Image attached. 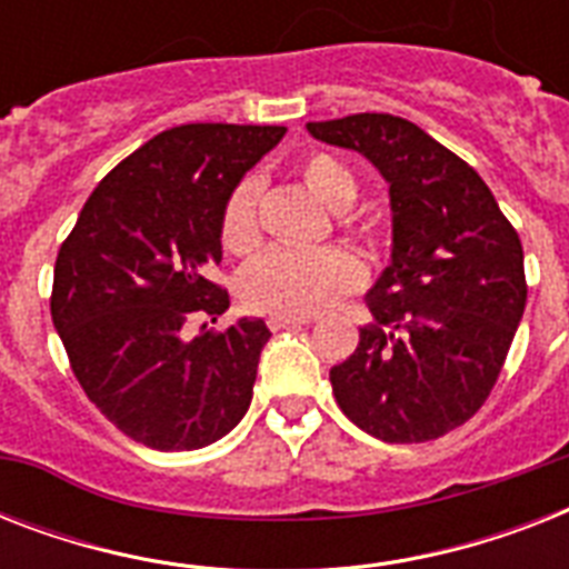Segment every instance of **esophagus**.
<instances>
[{
  "mask_svg": "<svg viewBox=\"0 0 569 569\" xmlns=\"http://www.w3.org/2000/svg\"><path fill=\"white\" fill-rule=\"evenodd\" d=\"M312 316H271L268 319V328L271 330H286V328H301V325H310Z\"/></svg>",
  "mask_w": 569,
  "mask_h": 569,
  "instance_id": "34e87169",
  "label": "esophagus"
}]
</instances>
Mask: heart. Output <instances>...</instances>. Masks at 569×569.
<instances>
[{"mask_svg":"<svg viewBox=\"0 0 569 569\" xmlns=\"http://www.w3.org/2000/svg\"><path fill=\"white\" fill-rule=\"evenodd\" d=\"M298 177L312 197L333 209H346L357 197L355 173L330 153H310L298 162ZM342 227L355 236H372V223L342 214ZM259 182H236L221 209V244L232 257H248L259 248ZM363 280V266L342 248L268 250L241 274V301L262 316H316L328 310Z\"/></svg>","mask_w":569,"mask_h":569,"instance_id":"b5f03b06","label":"heart"}]
</instances>
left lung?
<instances>
[{
  "label": "left lung",
  "instance_id": "left-lung-1",
  "mask_svg": "<svg viewBox=\"0 0 569 569\" xmlns=\"http://www.w3.org/2000/svg\"><path fill=\"white\" fill-rule=\"evenodd\" d=\"M389 182L392 262L366 295L375 321L330 369L342 413L383 442L437 440L478 413L526 310L522 244L485 180L392 114L307 123Z\"/></svg>",
  "mask_w": 569,
  "mask_h": 569
}]
</instances>
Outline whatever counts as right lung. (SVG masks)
<instances>
[{
    "instance_id": "right-lung-1",
    "label": "right lung",
    "mask_w": 569,
    "mask_h": 569,
    "mask_svg": "<svg viewBox=\"0 0 569 569\" xmlns=\"http://www.w3.org/2000/svg\"><path fill=\"white\" fill-rule=\"evenodd\" d=\"M286 127L186 123L150 138L88 197L56 259L52 325L100 413L136 442L191 451L221 440L253 398L262 319L218 321L230 295L221 209ZM203 318L191 338L188 325Z\"/></svg>"
}]
</instances>
